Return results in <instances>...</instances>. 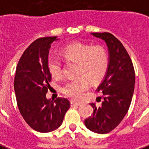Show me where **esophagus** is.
I'll return each mask as SVG.
<instances>
[{
    "mask_svg": "<svg viewBox=\"0 0 149 149\" xmlns=\"http://www.w3.org/2000/svg\"><path fill=\"white\" fill-rule=\"evenodd\" d=\"M80 102H74V101H71V107H74V106H80Z\"/></svg>",
    "mask_w": 149,
    "mask_h": 149,
    "instance_id": "esophagus-1",
    "label": "esophagus"
}]
</instances>
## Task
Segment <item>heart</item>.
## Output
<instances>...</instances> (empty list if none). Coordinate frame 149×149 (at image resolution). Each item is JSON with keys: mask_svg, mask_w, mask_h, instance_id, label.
Here are the masks:
<instances>
[{"mask_svg": "<svg viewBox=\"0 0 149 149\" xmlns=\"http://www.w3.org/2000/svg\"><path fill=\"white\" fill-rule=\"evenodd\" d=\"M61 54L67 62L77 64L75 74L79 77L68 81L62 88L63 93L73 100L81 98L88 88V81L92 84L102 81L109 68V54L102 45L74 42L63 47ZM47 66L52 77H61L63 65L58 57L50 55Z\"/></svg>", "mask_w": 149, "mask_h": 149, "instance_id": "heart-1", "label": "heart"}]
</instances>
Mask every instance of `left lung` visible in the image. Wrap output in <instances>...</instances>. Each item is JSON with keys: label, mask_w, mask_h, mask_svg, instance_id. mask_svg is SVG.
Segmentation results:
<instances>
[{"label": "left lung", "mask_w": 149, "mask_h": 149, "mask_svg": "<svg viewBox=\"0 0 149 149\" xmlns=\"http://www.w3.org/2000/svg\"><path fill=\"white\" fill-rule=\"evenodd\" d=\"M107 42L109 53V68L104 80L97 88L102 93V105L91 103L93 113L85 119L88 130L98 134L113 131L127 113L133 97L135 73L128 53L120 41L109 33H93Z\"/></svg>", "instance_id": "left-lung-1"}]
</instances>
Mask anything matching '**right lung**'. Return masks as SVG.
Here are the masks:
<instances>
[{"instance_id":"obj_1","label":"right lung","mask_w":149,"mask_h":149,"mask_svg":"<svg viewBox=\"0 0 149 149\" xmlns=\"http://www.w3.org/2000/svg\"><path fill=\"white\" fill-rule=\"evenodd\" d=\"M56 36L39 38L32 42L19 59L14 80L18 109L29 126L47 133L61 126L70 107L66 98L47 100L52 75L47 60L51 44Z\"/></svg>"}]
</instances>
